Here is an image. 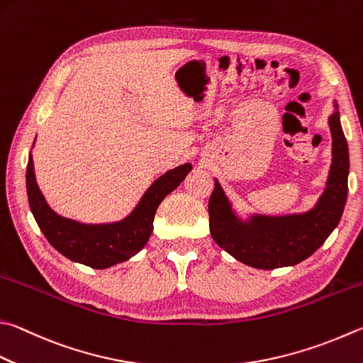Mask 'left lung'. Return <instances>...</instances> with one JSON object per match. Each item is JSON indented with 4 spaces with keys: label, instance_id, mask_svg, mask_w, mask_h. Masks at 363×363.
Masks as SVG:
<instances>
[{
    "label": "left lung",
    "instance_id": "left-lung-1",
    "mask_svg": "<svg viewBox=\"0 0 363 363\" xmlns=\"http://www.w3.org/2000/svg\"><path fill=\"white\" fill-rule=\"evenodd\" d=\"M332 104L333 113L328 117L332 163L324 192L313 208L278 216L242 214L214 177V192L208 204L211 236L217 246L245 265L259 269L294 267L324 245L340 223L347 199L349 149L337 100Z\"/></svg>",
    "mask_w": 363,
    "mask_h": 363
}]
</instances>
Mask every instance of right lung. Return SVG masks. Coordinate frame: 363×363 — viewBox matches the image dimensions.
Masks as SVG:
<instances>
[{
  "instance_id": "right-lung-1",
  "label": "right lung",
  "mask_w": 363,
  "mask_h": 363,
  "mask_svg": "<svg viewBox=\"0 0 363 363\" xmlns=\"http://www.w3.org/2000/svg\"><path fill=\"white\" fill-rule=\"evenodd\" d=\"M190 171L192 164L184 163L157 177L123 219L106 223H85L63 217L49 206L36 182L35 164L30 152L26 167V195L36 223L45 240L58 252L76 263L95 269H106L130 260L147 245L154 230L157 208L164 196L179 187Z\"/></svg>"
}]
</instances>
